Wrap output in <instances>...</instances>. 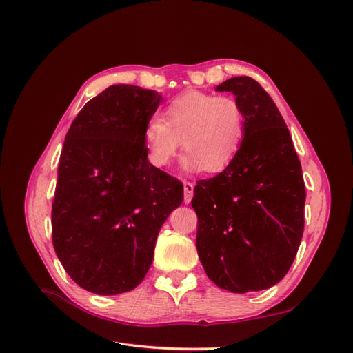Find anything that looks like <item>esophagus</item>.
<instances>
[{"label": "esophagus", "mask_w": 353, "mask_h": 353, "mask_svg": "<svg viewBox=\"0 0 353 353\" xmlns=\"http://www.w3.org/2000/svg\"><path fill=\"white\" fill-rule=\"evenodd\" d=\"M194 194V184L193 183H188V181H184V201L188 203L193 199Z\"/></svg>", "instance_id": "esophagus-1"}]
</instances>
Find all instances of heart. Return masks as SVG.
Wrapping results in <instances>:
<instances>
[{"mask_svg": "<svg viewBox=\"0 0 353 353\" xmlns=\"http://www.w3.org/2000/svg\"><path fill=\"white\" fill-rule=\"evenodd\" d=\"M148 159L157 168L175 157L179 141L187 150L181 166L191 172H219L239 152L245 137V114L236 99L187 91L170 101L160 117L144 126Z\"/></svg>", "mask_w": 353, "mask_h": 353, "instance_id": "heart-1", "label": "heart"}]
</instances>
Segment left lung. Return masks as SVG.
<instances>
[{
  "mask_svg": "<svg viewBox=\"0 0 353 353\" xmlns=\"http://www.w3.org/2000/svg\"><path fill=\"white\" fill-rule=\"evenodd\" d=\"M215 90L236 95L245 114V137L236 159L194 188L196 248L218 287L259 292L284 279L301 244L302 166L281 113L258 82L236 77Z\"/></svg>",
  "mask_w": 353,
  "mask_h": 353,
  "instance_id": "8db88e82",
  "label": "left lung"
}]
</instances>
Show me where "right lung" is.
Returning a JSON list of instances; mask_svg holds the SVG:
<instances>
[{
    "label": "right lung",
    "instance_id": "add662e5",
    "mask_svg": "<svg viewBox=\"0 0 353 353\" xmlns=\"http://www.w3.org/2000/svg\"><path fill=\"white\" fill-rule=\"evenodd\" d=\"M162 94L112 85L74 117L60 154L52 245L82 288L130 292L150 268L157 234L184 187L147 159L144 126Z\"/></svg>",
    "mask_w": 353,
    "mask_h": 353
}]
</instances>
